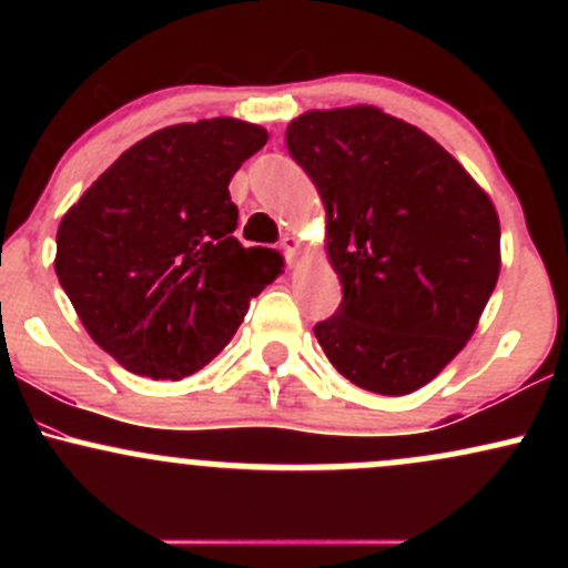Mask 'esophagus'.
<instances>
[{"instance_id":"34e87169","label":"esophagus","mask_w":568,"mask_h":568,"mask_svg":"<svg viewBox=\"0 0 568 568\" xmlns=\"http://www.w3.org/2000/svg\"><path fill=\"white\" fill-rule=\"evenodd\" d=\"M283 253H285V258H288V264H296L298 253H302V240H298L296 234H285V237H283Z\"/></svg>"}]
</instances>
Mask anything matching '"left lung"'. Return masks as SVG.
<instances>
[{
	"instance_id": "1",
	"label": "left lung",
	"mask_w": 568,
	"mask_h": 568,
	"mask_svg": "<svg viewBox=\"0 0 568 568\" xmlns=\"http://www.w3.org/2000/svg\"><path fill=\"white\" fill-rule=\"evenodd\" d=\"M285 141L321 194L344 285L315 325L325 357L368 393H416L478 328L501 266L497 207L433 135L379 106L312 109Z\"/></svg>"
}]
</instances>
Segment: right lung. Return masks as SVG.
<instances>
[{"label":"right lung","instance_id":"right-lung-1","mask_svg":"<svg viewBox=\"0 0 568 568\" xmlns=\"http://www.w3.org/2000/svg\"><path fill=\"white\" fill-rule=\"evenodd\" d=\"M270 133L234 116L154 130L69 207L55 275L90 338L122 368L184 379L213 361L280 272L234 237L230 181Z\"/></svg>","mask_w":568,"mask_h":568}]
</instances>
